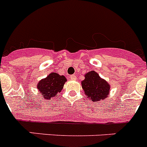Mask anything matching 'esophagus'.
I'll return each mask as SVG.
<instances>
[{"label": "esophagus", "mask_w": 147, "mask_h": 147, "mask_svg": "<svg viewBox=\"0 0 147 147\" xmlns=\"http://www.w3.org/2000/svg\"><path fill=\"white\" fill-rule=\"evenodd\" d=\"M70 78H71V80H76V76H75V75H72V76H70Z\"/></svg>", "instance_id": "esophagus-1"}]
</instances>
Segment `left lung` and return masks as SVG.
<instances>
[{
  "mask_svg": "<svg viewBox=\"0 0 147 147\" xmlns=\"http://www.w3.org/2000/svg\"><path fill=\"white\" fill-rule=\"evenodd\" d=\"M81 84L87 98L93 102L105 99L110 93L108 82L100 77L95 71L86 73L85 80L82 81Z\"/></svg>",
  "mask_w": 147,
  "mask_h": 147,
  "instance_id": "obj_1",
  "label": "left lung"
}]
</instances>
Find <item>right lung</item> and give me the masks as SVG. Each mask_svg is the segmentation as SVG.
Masks as SVG:
<instances>
[{
    "mask_svg": "<svg viewBox=\"0 0 147 147\" xmlns=\"http://www.w3.org/2000/svg\"><path fill=\"white\" fill-rule=\"evenodd\" d=\"M67 82L63 75L52 72L37 83V89L42 98L51 99L54 96H59L58 93L62 91L65 83Z\"/></svg>",
    "mask_w": 147,
    "mask_h": 147,
    "instance_id": "add662e5",
    "label": "right lung"
}]
</instances>
